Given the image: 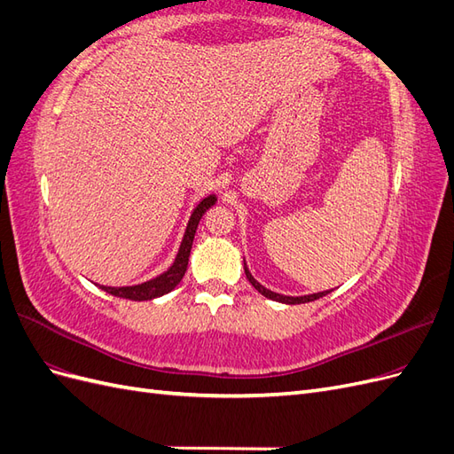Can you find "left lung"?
<instances>
[{
	"mask_svg": "<svg viewBox=\"0 0 454 454\" xmlns=\"http://www.w3.org/2000/svg\"><path fill=\"white\" fill-rule=\"evenodd\" d=\"M244 272H246V278L250 280V284L255 287V290L261 294V295H265L267 299H272V301H278V303H286V305H301V303H310V301H316V299H320V297H324V295H327L329 292L332 290H327V292H318V294H310V295H299V297H292V295H282V294H277V292H270V290H267L265 286H261L254 277H252V272L248 270V267H246V263H244Z\"/></svg>",
	"mask_w": 454,
	"mask_h": 454,
	"instance_id": "obj_1",
	"label": "left lung"
}]
</instances>
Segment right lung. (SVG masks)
Returning a JSON list of instances; mask_svg holds the SVG:
<instances>
[{"label": "right lung", "instance_id": "1", "mask_svg": "<svg viewBox=\"0 0 454 454\" xmlns=\"http://www.w3.org/2000/svg\"><path fill=\"white\" fill-rule=\"evenodd\" d=\"M215 200H217L215 195H208L197 204V208L193 210V214H191V217H189V223H187V229H185V235H184L180 250H177V255L174 259V263L168 267V270H164L162 274H159V277L151 278L144 284L122 286V287L100 286L102 290L115 295V297L130 299V301H151V299L160 297L164 294H170L174 287L182 282L184 274L187 270L189 255H191V248H193V240H195V232H197L199 222L202 219V215L206 214V210L212 208V206L215 204Z\"/></svg>", "mask_w": 454, "mask_h": 454}]
</instances>
